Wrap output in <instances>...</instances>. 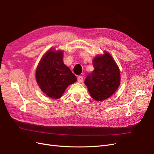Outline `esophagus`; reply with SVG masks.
Instances as JSON below:
<instances>
[{"instance_id":"obj_1","label":"esophagus","mask_w":154,"mask_h":154,"mask_svg":"<svg viewBox=\"0 0 154 154\" xmlns=\"http://www.w3.org/2000/svg\"><path fill=\"white\" fill-rule=\"evenodd\" d=\"M83 79H83V77L82 76H78L77 77V81H78L79 82H82L83 81Z\"/></svg>"}]
</instances>
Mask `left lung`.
I'll return each mask as SVG.
<instances>
[{
  "mask_svg": "<svg viewBox=\"0 0 154 154\" xmlns=\"http://www.w3.org/2000/svg\"><path fill=\"white\" fill-rule=\"evenodd\" d=\"M94 69L85 81L91 97L100 101L109 98L115 93L120 85L119 69L112 56H97L93 60Z\"/></svg>",
  "mask_w": 154,
  "mask_h": 154,
  "instance_id": "obj_1",
  "label": "left lung"
}]
</instances>
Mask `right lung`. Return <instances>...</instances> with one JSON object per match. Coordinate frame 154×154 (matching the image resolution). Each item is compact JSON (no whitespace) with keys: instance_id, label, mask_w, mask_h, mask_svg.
<instances>
[{"instance_id":"right-lung-1","label":"right lung","mask_w":154,"mask_h":154,"mask_svg":"<svg viewBox=\"0 0 154 154\" xmlns=\"http://www.w3.org/2000/svg\"><path fill=\"white\" fill-rule=\"evenodd\" d=\"M63 53L50 50L43 56L36 70V80L48 97L59 99L66 88L77 81L75 75L63 60Z\"/></svg>"}]
</instances>
